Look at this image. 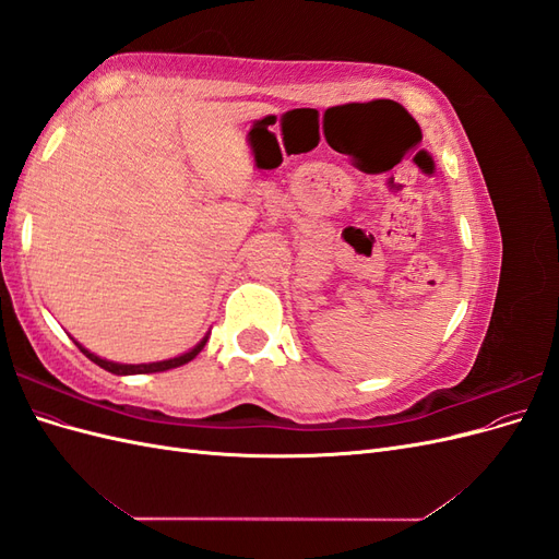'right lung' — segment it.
Masks as SVG:
<instances>
[{"label": "right lung", "instance_id": "right-lung-1", "mask_svg": "<svg viewBox=\"0 0 559 559\" xmlns=\"http://www.w3.org/2000/svg\"><path fill=\"white\" fill-rule=\"evenodd\" d=\"M205 343H207V337L205 341H202L200 345H195L191 352H186V354H181V357H177V359H167V361H158V364H140V366H128V364H114V361H107V359H99V357H95L93 352H88L86 347H81L79 343V349L86 354V357L93 361V364H97L99 368H105V370H109V373H114V376H140V373H163V370H170V368H177V366H183V364H189V361H193L198 354H200V349L205 347Z\"/></svg>", "mask_w": 559, "mask_h": 559}]
</instances>
